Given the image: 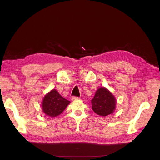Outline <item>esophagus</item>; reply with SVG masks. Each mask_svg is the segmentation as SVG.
<instances>
[{
  "label": "esophagus",
  "instance_id": "esophagus-1",
  "mask_svg": "<svg viewBox=\"0 0 160 160\" xmlns=\"http://www.w3.org/2000/svg\"><path fill=\"white\" fill-rule=\"evenodd\" d=\"M79 99V98L76 97V96H72L71 97V100H76Z\"/></svg>",
  "mask_w": 160,
  "mask_h": 160
}]
</instances>
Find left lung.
<instances>
[{
	"label": "left lung",
	"instance_id": "8db88e82",
	"mask_svg": "<svg viewBox=\"0 0 160 160\" xmlns=\"http://www.w3.org/2000/svg\"><path fill=\"white\" fill-rule=\"evenodd\" d=\"M92 109L98 115L107 116L115 109L116 100L109 91L104 87L98 89L91 100Z\"/></svg>",
	"mask_w": 160,
	"mask_h": 160
}]
</instances>
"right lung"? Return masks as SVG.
<instances>
[{
    "label": "right lung",
    "instance_id": "add662e5",
    "mask_svg": "<svg viewBox=\"0 0 160 160\" xmlns=\"http://www.w3.org/2000/svg\"><path fill=\"white\" fill-rule=\"evenodd\" d=\"M69 103L70 101L61 96L56 89H53L44 97L42 109L48 116L56 117L62 113Z\"/></svg>",
    "mask_w": 160,
    "mask_h": 160
}]
</instances>
